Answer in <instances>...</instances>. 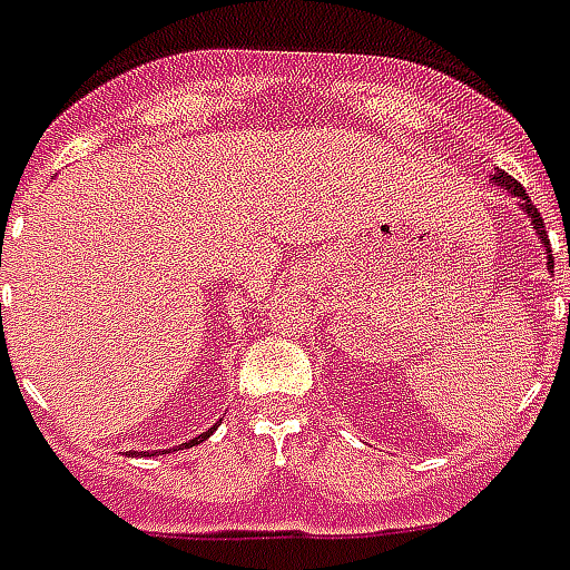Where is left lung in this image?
Here are the masks:
<instances>
[{"instance_id":"1","label":"left lung","mask_w":570,"mask_h":570,"mask_svg":"<svg viewBox=\"0 0 570 570\" xmlns=\"http://www.w3.org/2000/svg\"><path fill=\"white\" fill-rule=\"evenodd\" d=\"M495 184H499V187L508 189L510 196H520V199H522V208H525V214L532 217V226H534V229H538V235H541V242L547 244V250H550V238H547V232H543L541 210L534 208V202L529 199V193L522 189V184H517V180L510 178V175H504V171H499V175H495ZM550 259H553V250H550ZM547 265H550V263H547ZM568 265H570V247H568ZM568 323H570V311H568Z\"/></svg>"}]
</instances>
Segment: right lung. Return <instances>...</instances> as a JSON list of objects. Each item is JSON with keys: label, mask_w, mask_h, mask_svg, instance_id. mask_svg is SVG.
I'll return each instance as SVG.
<instances>
[{"label": "right lung", "mask_w": 570, "mask_h": 570, "mask_svg": "<svg viewBox=\"0 0 570 570\" xmlns=\"http://www.w3.org/2000/svg\"><path fill=\"white\" fill-rule=\"evenodd\" d=\"M2 307V305H0ZM205 438H210V432H205V435H199V438H193V441H189L187 446H196V444H202V441H205Z\"/></svg>", "instance_id": "1"}]
</instances>
